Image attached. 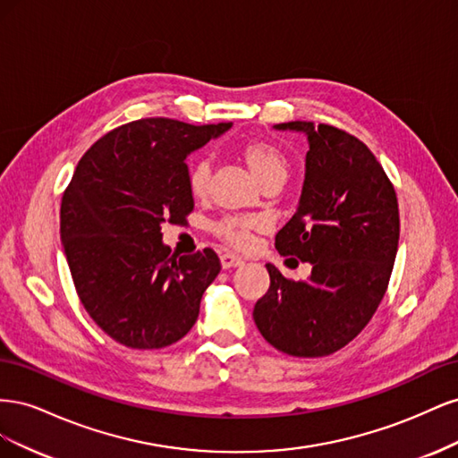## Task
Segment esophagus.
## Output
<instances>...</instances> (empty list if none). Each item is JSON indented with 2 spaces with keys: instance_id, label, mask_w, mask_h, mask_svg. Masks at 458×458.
<instances>
[{
  "instance_id": "34e87169",
  "label": "esophagus",
  "mask_w": 458,
  "mask_h": 458,
  "mask_svg": "<svg viewBox=\"0 0 458 458\" xmlns=\"http://www.w3.org/2000/svg\"><path fill=\"white\" fill-rule=\"evenodd\" d=\"M221 267L224 269H231V267H241V266H244V259L241 258V256H237V254H231V252H225V254H221Z\"/></svg>"
}]
</instances>
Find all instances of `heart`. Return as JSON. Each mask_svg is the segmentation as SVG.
Masks as SVG:
<instances>
[{
    "mask_svg": "<svg viewBox=\"0 0 458 458\" xmlns=\"http://www.w3.org/2000/svg\"><path fill=\"white\" fill-rule=\"evenodd\" d=\"M242 158L248 168L256 175L261 185L273 179H286L288 162L283 152L269 141H248L242 147ZM212 179V160L200 155L189 162L187 183L195 197H204L210 189ZM216 233L221 239L237 248H246L252 242V233L261 229V221L258 217L246 216H227L216 224Z\"/></svg>",
    "mask_w": 458,
    "mask_h": 458,
    "instance_id": "heart-1",
    "label": "heart"
}]
</instances>
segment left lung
<instances>
[{
  "instance_id": "left-lung-1",
  "label": "left lung",
  "mask_w": 458,
  "mask_h": 458,
  "mask_svg": "<svg viewBox=\"0 0 458 458\" xmlns=\"http://www.w3.org/2000/svg\"><path fill=\"white\" fill-rule=\"evenodd\" d=\"M273 128L308 137L300 202L275 246L311 263V275L290 281L267 263L271 284L256 301L254 321L279 352L323 357L352 342L380 306L397 254V197L357 137L313 122Z\"/></svg>"
}]
</instances>
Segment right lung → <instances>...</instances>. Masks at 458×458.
I'll use <instances>...</instances> for the list:
<instances>
[{"label":"right lung","mask_w":458,"mask_h":458,"mask_svg":"<svg viewBox=\"0 0 458 458\" xmlns=\"http://www.w3.org/2000/svg\"><path fill=\"white\" fill-rule=\"evenodd\" d=\"M231 122L143 118L108 131L76 165L61 202V242L80 301L106 335L158 350L197 323L221 263L210 248L172 256L162 225L191 214L187 157Z\"/></svg>","instance_id":"1"}]
</instances>
